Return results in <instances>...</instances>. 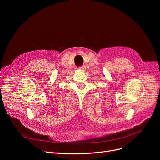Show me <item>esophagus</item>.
I'll return each instance as SVG.
<instances>
[{"label":"esophagus","instance_id":"34e87169","mask_svg":"<svg viewBox=\"0 0 160 160\" xmlns=\"http://www.w3.org/2000/svg\"><path fill=\"white\" fill-rule=\"evenodd\" d=\"M79 70H81V71H85V69H86V67H85V66H80V67H79V68H78Z\"/></svg>","mask_w":160,"mask_h":160}]
</instances>
